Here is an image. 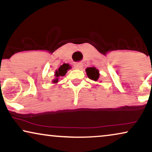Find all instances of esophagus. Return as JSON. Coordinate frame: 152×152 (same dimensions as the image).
<instances>
[{
    "instance_id": "obj_1",
    "label": "esophagus",
    "mask_w": 152,
    "mask_h": 152,
    "mask_svg": "<svg viewBox=\"0 0 152 152\" xmlns=\"http://www.w3.org/2000/svg\"><path fill=\"white\" fill-rule=\"evenodd\" d=\"M82 67H83L82 63H80V62H79V63H75L74 64V68H75V69L80 70L82 69Z\"/></svg>"
}]
</instances>
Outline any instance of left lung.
<instances>
[{"label":"left lung","mask_w":152,"mask_h":152,"mask_svg":"<svg viewBox=\"0 0 152 152\" xmlns=\"http://www.w3.org/2000/svg\"><path fill=\"white\" fill-rule=\"evenodd\" d=\"M86 72L87 76L88 77L90 80L95 81V82L99 80V72L95 67L87 68L86 69ZM99 82H101V81H99Z\"/></svg>","instance_id":"left-lung-1"}]
</instances>
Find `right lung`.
<instances>
[{
  "mask_svg": "<svg viewBox=\"0 0 152 152\" xmlns=\"http://www.w3.org/2000/svg\"><path fill=\"white\" fill-rule=\"evenodd\" d=\"M71 69V66H70L68 64H64L60 67L58 68V70H55V79L53 80L52 82L53 84H57L59 82V79L61 77L65 76V75L68 70Z\"/></svg>",
  "mask_w": 152,
  "mask_h": 152,
  "instance_id": "right-lung-1",
  "label": "right lung"
}]
</instances>
